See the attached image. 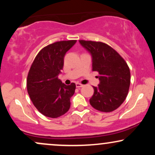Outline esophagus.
<instances>
[{
  "label": "esophagus",
  "mask_w": 155,
  "mask_h": 155,
  "mask_svg": "<svg viewBox=\"0 0 155 155\" xmlns=\"http://www.w3.org/2000/svg\"><path fill=\"white\" fill-rule=\"evenodd\" d=\"M76 87H77V88H80V87H82L84 85L82 84L77 82L76 84Z\"/></svg>",
  "instance_id": "34e87169"
}]
</instances>
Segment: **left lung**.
Returning a JSON list of instances; mask_svg holds the SVG:
<instances>
[{"label":"left lung","mask_w":155,"mask_h":155,"mask_svg":"<svg viewBox=\"0 0 155 155\" xmlns=\"http://www.w3.org/2000/svg\"><path fill=\"white\" fill-rule=\"evenodd\" d=\"M92 58V71L98 73L100 84L93 87L90 104L96 110L111 112L125 100L130 84V71L123 58L113 48L101 41L79 40Z\"/></svg>","instance_id":"1"}]
</instances>
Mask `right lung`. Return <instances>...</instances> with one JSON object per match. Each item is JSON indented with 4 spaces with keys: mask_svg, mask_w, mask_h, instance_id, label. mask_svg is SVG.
Here are the masks:
<instances>
[{
    "mask_svg": "<svg viewBox=\"0 0 155 155\" xmlns=\"http://www.w3.org/2000/svg\"><path fill=\"white\" fill-rule=\"evenodd\" d=\"M76 42L61 41L49 44L39 51L32 63L27 78V90L34 106L44 116L58 118L70 108L76 84L62 83L58 74L63 70L65 53Z\"/></svg>",
    "mask_w": 155,
    "mask_h": 155,
    "instance_id": "obj_1",
    "label": "right lung"
}]
</instances>
